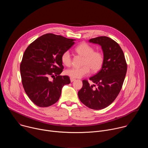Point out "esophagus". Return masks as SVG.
Returning <instances> with one entry per match:
<instances>
[{"label":"esophagus","instance_id":"34e87169","mask_svg":"<svg viewBox=\"0 0 148 148\" xmlns=\"http://www.w3.org/2000/svg\"><path fill=\"white\" fill-rule=\"evenodd\" d=\"M75 80V78H72V77H70V81H71V82H73V81H74Z\"/></svg>","mask_w":148,"mask_h":148}]
</instances>
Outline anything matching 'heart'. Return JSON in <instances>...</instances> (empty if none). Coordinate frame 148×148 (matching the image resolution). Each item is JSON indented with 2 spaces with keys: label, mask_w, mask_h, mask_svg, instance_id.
Returning <instances> with one entry per match:
<instances>
[{
  "label": "heart",
  "mask_w": 148,
  "mask_h": 148,
  "mask_svg": "<svg viewBox=\"0 0 148 148\" xmlns=\"http://www.w3.org/2000/svg\"><path fill=\"white\" fill-rule=\"evenodd\" d=\"M75 51L79 55L84 57L81 67H73L66 70V75L74 78H78L89 74L91 70L97 72L102 67L103 63V54L97 51L91 46L86 43H81L75 49ZM61 61L66 66H70L71 64V54L69 51H65L61 55Z\"/></svg>",
  "instance_id": "heart-1"
}]
</instances>
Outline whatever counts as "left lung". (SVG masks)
Instances as JSON below:
<instances>
[{"instance_id": "1", "label": "left lung", "mask_w": 148, "mask_h": 148, "mask_svg": "<svg viewBox=\"0 0 148 148\" xmlns=\"http://www.w3.org/2000/svg\"><path fill=\"white\" fill-rule=\"evenodd\" d=\"M89 41L101 46L103 63L101 70L90 78L93 85L86 79L82 80V87L78 95L86 106L99 110L109 106L118 95L127 71V64L121 47L112 38L101 36Z\"/></svg>"}]
</instances>
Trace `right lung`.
I'll use <instances>...</instances> for the list:
<instances>
[{
  "label": "right lung",
  "mask_w": 148,
  "mask_h": 148,
  "mask_svg": "<svg viewBox=\"0 0 148 148\" xmlns=\"http://www.w3.org/2000/svg\"><path fill=\"white\" fill-rule=\"evenodd\" d=\"M74 40L47 33L26 49L20 66L21 78L26 94L37 106L47 107L55 103L63 86L70 83L69 76L60 75L64 69L61 57ZM50 76L53 77L52 82Z\"/></svg>",
  "instance_id": "add662e5"
}]
</instances>
